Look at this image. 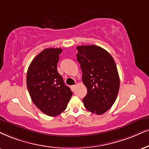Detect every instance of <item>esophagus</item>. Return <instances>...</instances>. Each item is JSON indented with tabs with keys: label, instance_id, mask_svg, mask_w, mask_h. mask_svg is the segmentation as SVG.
Wrapping results in <instances>:
<instances>
[{
	"label": "esophagus",
	"instance_id": "esophagus-1",
	"mask_svg": "<svg viewBox=\"0 0 149 149\" xmlns=\"http://www.w3.org/2000/svg\"><path fill=\"white\" fill-rule=\"evenodd\" d=\"M76 87H77V86H76V85H73V86H71V88H72V90L73 91H74V90L76 89Z\"/></svg>",
	"mask_w": 149,
	"mask_h": 149
}]
</instances>
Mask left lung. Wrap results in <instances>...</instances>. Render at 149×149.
Segmentation results:
<instances>
[{
  "mask_svg": "<svg viewBox=\"0 0 149 149\" xmlns=\"http://www.w3.org/2000/svg\"><path fill=\"white\" fill-rule=\"evenodd\" d=\"M82 81L87 88L84 106L91 113L102 115L112 107L119 89V77L115 61L106 49L97 45L77 47Z\"/></svg>",
  "mask_w": 149,
  "mask_h": 149,
  "instance_id": "8db88e82",
  "label": "left lung"
}]
</instances>
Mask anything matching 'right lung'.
Instances as JSON below:
<instances>
[{"instance_id": "1", "label": "right lung", "mask_w": 149, "mask_h": 149, "mask_svg": "<svg viewBox=\"0 0 149 149\" xmlns=\"http://www.w3.org/2000/svg\"><path fill=\"white\" fill-rule=\"evenodd\" d=\"M61 48L43 49L31 62L27 86L33 103L40 111L54 117L65 111L72 92L57 71Z\"/></svg>"}]
</instances>
